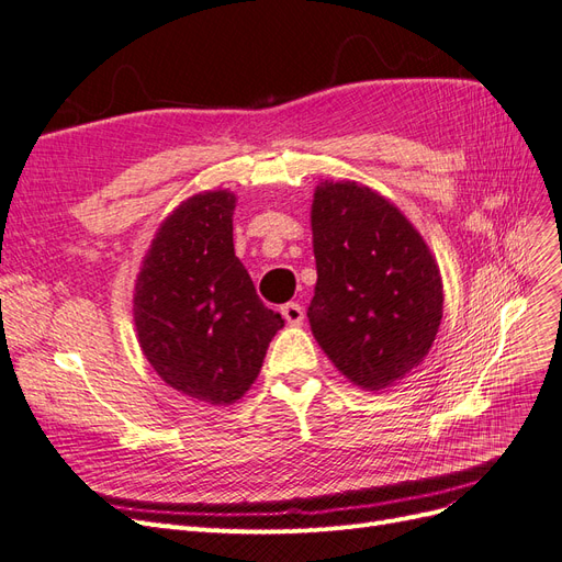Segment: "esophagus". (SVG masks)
Returning a JSON list of instances; mask_svg holds the SVG:
<instances>
[{"instance_id":"esophagus-1","label":"esophagus","mask_w":562,"mask_h":562,"mask_svg":"<svg viewBox=\"0 0 562 562\" xmlns=\"http://www.w3.org/2000/svg\"><path fill=\"white\" fill-rule=\"evenodd\" d=\"M281 314H283V318H285L288 326H300V323L304 321V310H302V304H297V302H288V304H283V307H281Z\"/></svg>"}]
</instances>
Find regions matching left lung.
<instances>
[{
	"mask_svg": "<svg viewBox=\"0 0 562 562\" xmlns=\"http://www.w3.org/2000/svg\"><path fill=\"white\" fill-rule=\"evenodd\" d=\"M316 288L310 326L356 386L386 389L429 353L443 281L429 246L394 203L366 184L321 182L312 203Z\"/></svg>",
	"mask_w": 562,
	"mask_h": 562,
	"instance_id": "left-lung-1",
	"label": "left lung"
}]
</instances>
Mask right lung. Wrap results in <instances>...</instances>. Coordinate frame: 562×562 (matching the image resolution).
I'll return each mask as SVG.
<instances>
[{
    "label": "right lung",
    "instance_id": "1",
    "mask_svg": "<svg viewBox=\"0 0 562 562\" xmlns=\"http://www.w3.org/2000/svg\"><path fill=\"white\" fill-rule=\"evenodd\" d=\"M234 209L227 190L182 201L151 239L133 295L149 366L168 386L211 405L246 394L283 328L234 255Z\"/></svg>",
    "mask_w": 562,
    "mask_h": 562
}]
</instances>
